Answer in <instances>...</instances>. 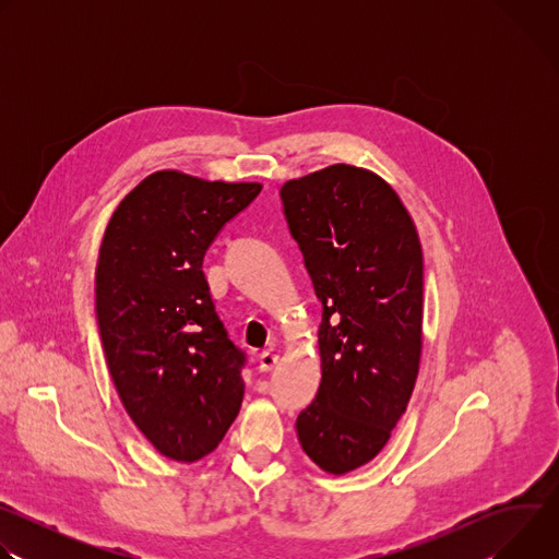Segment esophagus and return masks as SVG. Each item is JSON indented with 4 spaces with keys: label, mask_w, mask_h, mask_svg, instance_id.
Returning <instances> with one entry per match:
<instances>
[{
    "label": "esophagus",
    "mask_w": 559,
    "mask_h": 559,
    "mask_svg": "<svg viewBox=\"0 0 559 559\" xmlns=\"http://www.w3.org/2000/svg\"><path fill=\"white\" fill-rule=\"evenodd\" d=\"M276 362H278V356L274 352H263L259 356V369L261 371H272L276 367Z\"/></svg>",
    "instance_id": "34e87169"
}]
</instances>
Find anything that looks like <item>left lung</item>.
Instances as JSON below:
<instances>
[{"mask_svg":"<svg viewBox=\"0 0 559 559\" xmlns=\"http://www.w3.org/2000/svg\"><path fill=\"white\" fill-rule=\"evenodd\" d=\"M281 201L323 302V378L296 433L318 466L343 475L382 451L418 378L420 238L393 188L362 168L336 164L287 181Z\"/></svg>","mask_w":559,"mask_h":559,"instance_id":"obj_1","label":"left lung"}]
</instances>
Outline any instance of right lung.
Masks as SVG:
<instances>
[{"instance_id": "right-lung-1", "label": "right lung", "mask_w": 559, "mask_h": 559, "mask_svg": "<svg viewBox=\"0 0 559 559\" xmlns=\"http://www.w3.org/2000/svg\"><path fill=\"white\" fill-rule=\"evenodd\" d=\"M261 183L145 177L115 210L99 248L95 309L121 403L177 462L212 453L243 403L238 349L214 309L203 257Z\"/></svg>"}]
</instances>
